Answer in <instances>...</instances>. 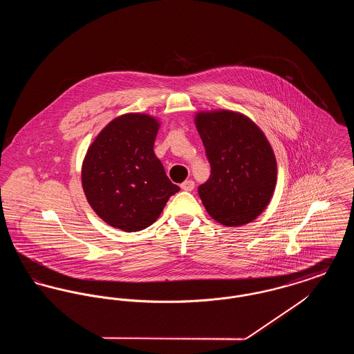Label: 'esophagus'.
<instances>
[{
  "instance_id": "34e87169",
  "label": "esophagus",
  "mask_w": 354,
  "mask_h": 354,
  "mask_svg": "<svg viewBox=\"0 0 354 354\" xmlns=\"http://www.w3.org/2000/svg\"><path fill=\"white\" fill-rule=\"evenodd\" d=\"M194 187H195V183H194L192 180H185V182H183V183L180 185V188H182L183 191H192Z\"/></svg>"
}]
</instances>
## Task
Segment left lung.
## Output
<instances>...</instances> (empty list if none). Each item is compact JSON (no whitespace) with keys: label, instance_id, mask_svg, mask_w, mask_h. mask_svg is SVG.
I'll list each match as a JSON object with an SVG mask.
<instances>
[{"label":"left lung","instance_id":"left-lung-1","mask_svg":"<svg viewBox=\"0 0 354 354\" xmlns=\"http://www.w3.org/2000/svg\"><path fill=\"white\" fill-rule=\"evenodd\" d=\"M195 124L211 165L199 196L214 220L240 227L267 208L277 180V163L268 139L247 115L231 110L195 114Z\"/></svg>","mask_w":354,"mask_h":354}]
</instances>
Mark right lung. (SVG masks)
I'll return each mask as SVG.
<instances>
[{
  "label": "right lung",
  "instance_id": "obj_1",
  "mask_svg": "<svg viewBox=\"0 0 354 354\" xmlns=\"http://www.w3.org/2000/svg\"><path fill=\"white\" fill-rule=\"evenodd\" d=\"M159 127V119L150 114L119 115L102 129L84 155L87 202L106 224L124 232L151 225L180 189L153 152Z\"/></svg>",
  "mask_w": 354,
  "mask_h": 354
}]
</instances>
